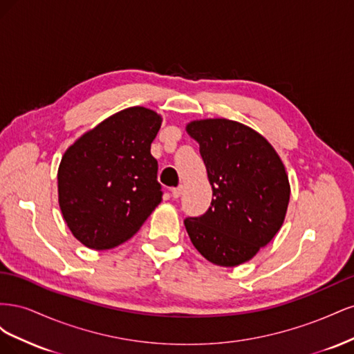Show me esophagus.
<instances>
[{
	"mask_svg": "<svg viewBox=\"0 0 354 354\" xmlns=\"http://www.w3.org/2000/svg\"><path fill=\"white\" fill-rule=\"evenodd\" d=\"M181 192H183V186L173 187V189H171V195H173V198H174V199H177V198H180Z\"/></svg>",
	"mask_w": 354,
	"mask_h": 354,
	"instance_id": "esophagus-1",
	"label": "esophagus"
}]
</instances>
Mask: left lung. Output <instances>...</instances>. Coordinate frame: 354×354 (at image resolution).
Returning a JSON list of instances; mask_svg holds the SVG:
<instances>
[{"mask_svg":"<svg viewBox=\"0 0 354 354\" xmlns=\"http://www.w3.org/2000/svg\"><path fill=\"white\" fill-rule=\"evenodd\" d=\"M212 186L211 207L185 226L195 248L217 266L251 260L282 227L289 181L279 155L241 122L216 118L187 124Z\"/></svg>","mask_w":354,"mask_h":354,"instance_id":"left-lung-1","label":"left lung"}]
</instances>
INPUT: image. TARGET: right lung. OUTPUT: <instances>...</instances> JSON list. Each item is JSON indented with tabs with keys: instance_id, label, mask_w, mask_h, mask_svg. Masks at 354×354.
I'll return each instance as SVG.
<instances>
[{
	"instance_id": "right-lung-1",
	"label": "right lung",
	"mask_w": 354,
	"mask_h": 354,
	"mask_svg": "<svg viewBox=\"0 0 354 354\" xmlns=\"http://www.w3.org/2000/svg\"><path fill=\"white\" fill-rule=\"evenodd\" d=\"M162 118L134 106L81 136L62 158L59 205L69 230L91 250H111L142 227L162 201L151 155Z\"/></svg>"
}]
</instances>
